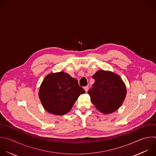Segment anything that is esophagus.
Here are the masks:
<instances>
[{
  "label": "esophagus",
  "mask_w": 156,
  "mask_h": 156,
  "mask_svg": "<svg viewBox=\"0 0 156 156\" xmlns=\"http://www.w3.org/2000/svg\"><path fill=\"white\" fill-rule=\"evenodd\" d=\"M83 88H84L85 91L86 92H87V91H88V88H89V87H88V86H86V87H85Z\"/></svg>",
  "instance_id": "34e87169"
}]
</instances>
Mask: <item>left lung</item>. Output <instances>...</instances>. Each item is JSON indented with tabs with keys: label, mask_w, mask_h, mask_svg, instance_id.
Here are the masks:
<instances>
[{
	"label": "left lung",
	"mask_w": 156,
	"mask_h": 156,
	"mask_svg": "<svg viewBox=\"0 0 156 156\" xmlns=\"http://www.w3.org/2000/svg\"><path fill=\"white\" fill-rule=\"evenodd\" d=\"M94 83L88 93L92 103L101 112L108 114L117 110L126 96L124 83L117 74L99 70L92 77Z\"/></svg>",
	"instance_id": "8db88e82"
}]
</instances>
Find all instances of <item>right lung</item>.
Wrapping results in <instances>:
<instances>
[{"label":"right lung","instance_id":"right-lung-1","mask_svg":"<svg viewBox=\"0 0 156 156\" xmlns=\"http://www.w3.org/2000/svg\"><path fill=\"white\" fill-rule=\"evenodd\" d=\"M85 93L76 79L59 72L49 74L44 78L38 95L47 112L63 115L71 110L78 97Z\"/></svg>","mask_w":156,"mask_h":156}]
</instances>
